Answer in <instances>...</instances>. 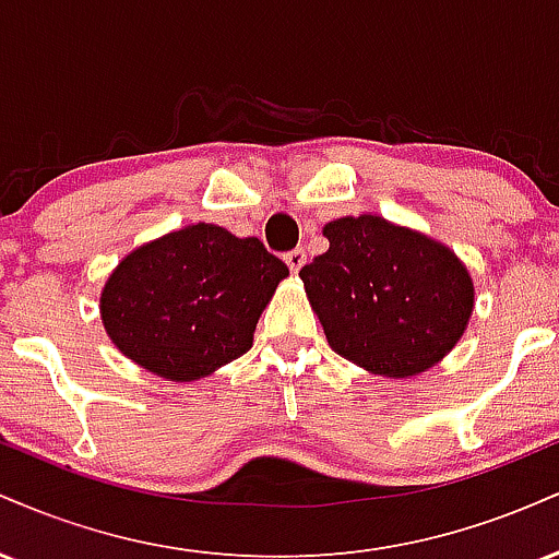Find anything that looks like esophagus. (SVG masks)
I'll use <instances>...</instances> for the list:
<instances>
[{
	"mask_svg": "<svg viewBox=\"0 0 559 559\" xmlns=\"http://www.w3.org/2000/svg\"><path fill=\"white\" fill-rule=\"evenodd\" d=\"M284 260H286L288 271L299 273L301 265H305V262H307V254H305V249H292V252L284 254Z\"/></svg>",
	"mask_w": 559,
	"mask_h": 559,
	"instance_id": "34e87169",
	"label": "esophagus"
}]
</instances>
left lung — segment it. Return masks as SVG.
<instances>
[{"mask_svg":"<svg viewBox=\"0 0 559 559\" xmlns=\"http://www.w3.org/2000/svg\"><path fill=\"white\" fill-rule=\"evenodd\" d=\"M329 249L299 271L331 349L376 376L444 360L473 312V278L452 249L386 217L325 223Z\"/></svg>","mask_w":559,"mask_h":559,"instance_id":"left-lung-1","label":"left lung"}]
</instances>
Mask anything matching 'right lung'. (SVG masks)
I'll list each match as a JSON object with an SVG mask.
<instances>
[{
  "label": "right lung",
  "mask_w": 559,
  "mask_h": 559,
  "mask_svg": "<svg viewBox=\"0 0 559 559\" xmlns=\"http://www.w3.org/2000/svg\"><path fill=\"white\" fill-rule=\"evenodd\" d=\"M288 267L260 239L197 223L120 260L99 310L107 336L144 370L199 381L252 346L262 310Z\"/></svg>",
  "instance_id": "add662e5"
}]
</instances>
